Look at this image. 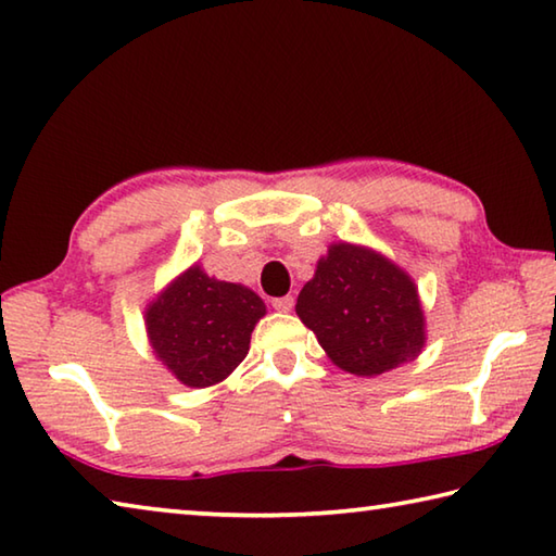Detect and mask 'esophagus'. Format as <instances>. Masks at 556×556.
Wrapping results in <instances>:
<instances>
[{
    "mask_svg": "<svg viewBox=\"0 0 556 556\" xmlns=\"http://www.w3.org/2000/svg\"><path fill=\"white\" fill-rule=\"evenodd\" d=\"M271 306H275L277 311H281V313H289L291 308H294V296H277V299H271Z\"/></svg>",
    "mask_w": 556,
    "mask_h": 556,
    "instance_id": "obj_1",
    "label": "esophagus"
}]
</instances>
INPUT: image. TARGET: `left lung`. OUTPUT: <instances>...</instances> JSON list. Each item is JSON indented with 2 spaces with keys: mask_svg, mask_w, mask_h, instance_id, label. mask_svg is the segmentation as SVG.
<instances>
[{
  "mask_svg": "<svg viewBox=\"0 0 556 556\" xmlns=\"http://www.w3.org/2000/svg\"><path fill=\"white\" fill-rule=\"evenodd\" d=\"M296 313L328 357L357 377L383 375L426 345L416 285L367 248L332 245L301 289Z\"/></svg>",
  "mask_w": 556,
  "mask_h": 556,
  "instance_id": "8db88e82",
  "label": "left lung"
}]
</instances>
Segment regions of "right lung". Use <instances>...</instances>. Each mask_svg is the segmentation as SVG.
Returning a JSON list of instances; mask_svg holds the SVG:
<instances>
[{
	"label": "right lung",
	"instance_id": "obj_1",
	"mask_svg": "<svg viewBox=\"0 0 556 556\" xmlns=\"http://www.w3.org/2000/svg\"><path fill=\"white\" fill-rule=\"evenodd\" d=\"M262 316L255 291L211 279L194 265L148 308L146 323L163 365L187 387L204 389L245 359Z\"/></svg>",
	"mask_w": 556,
	"mask_h": 556
}]
</instances>
